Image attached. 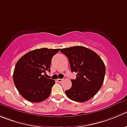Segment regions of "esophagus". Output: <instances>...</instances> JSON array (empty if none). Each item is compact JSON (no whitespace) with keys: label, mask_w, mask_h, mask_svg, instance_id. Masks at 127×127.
<instances>
[{"label":"esophagus","mask_w":127,"mask_h":127,"mask_svg":"<svg viewBox=\"0 0 127 127\" xmlns=\"http://www.w3.org/2000/svg\"><path fill=\"white\" fill-rule=\"evenodd\" d=\"M63 81V79H57V81L59 82H61Z\"/></svg>","instance_id":"obj_1"}]
</instances>
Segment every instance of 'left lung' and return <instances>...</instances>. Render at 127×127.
Segmentation results:
<instances>
[{"instance_id": "left-lung-1", "label": "left lung", "mask_w": 127, "mask_h": 127, "mask_svg": "<svg viewBox=\"0 0 127 127\" xmlns=\"http://www.w3.org/2000/svg\"><path fill=\"white\" fill-rule=\"evenodd\" d=\"M68 58L72 72H77L71 80L72 87L65 91L71 100L84 102L93 97L102 86L105 66L100 56L92 50L81 46L61 49Z\"/></svg>"}]
</instances>
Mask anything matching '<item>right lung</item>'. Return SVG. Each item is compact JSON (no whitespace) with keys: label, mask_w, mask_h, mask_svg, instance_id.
I'll list each match as a JSON object with an SVG mask.
<instances>
[{"label":"right lung","mask_w":127,"mask_h":127,"mask_svg":"<svg viewBox=\"0 0 127 127\" xmlns=\"http://www.w3.org/2000/svg\"><path fill=\"white\" fill-rule=\"evenodd\" d=\"M60 49L46 48L32 50L23 55L15 67L13 79L19 93L31 102H40L50 95L55 80L46 78L53 56Z\"/></svg>","instance_id":"obj_1"}]
</instances>
